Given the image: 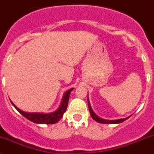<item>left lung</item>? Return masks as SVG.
I'll return each instance as SVG.
<instances>
[{"label":"left lung","mask_w":154,"mask_h":154,"mask_svg":"<svg viewBox=\"0 0 154 154\" xmlns=\"http://www.w3.org/2000/svg\"><path fill=\"white\" fill-rule=\"evenodd\" d=\"M87 103H88V107H89V110H90V116H91V117L93 118V120H95L96 122H99V123H103V124H119V123L125 121L126 119H128L129 117H131V116H128V117L125 118V119H116V120H106V119H101V118L99 117L98 116H97V115L95 114V112H93V110L92 109L90 101H89V99H87Z\"/></svg>","instance_id":"left-lung-1"}]
</instances>
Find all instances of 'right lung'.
<instances>
[{
	"label": "right lung",
	"mask_w": 154,
	"mask_h": 154,
	"mask_svg": "<svg viewBox=\"0 0 154 154\" xmlns=\"http://www.w3.org/2000/svg\"><path fill=\"white\" fill-rule=\"evenodd\" d=\"M73 89L74 88L70 89V90L65 92L59 108H58L56 111L51 113H46V114H45V113L38 112H23L21 109H18L12 102H11L13 104V106L16 108V109H17L19 112L20 113L22 116H23L25 118H26L28 120L32 122L36 123V124H55V123H57L58 121H60V119L63 117L64 113L66 112L67 104H68L69 97H70V92L72 91Z\"/></svg>",
	"instance_id": "add662e5"
}]
</instances>
